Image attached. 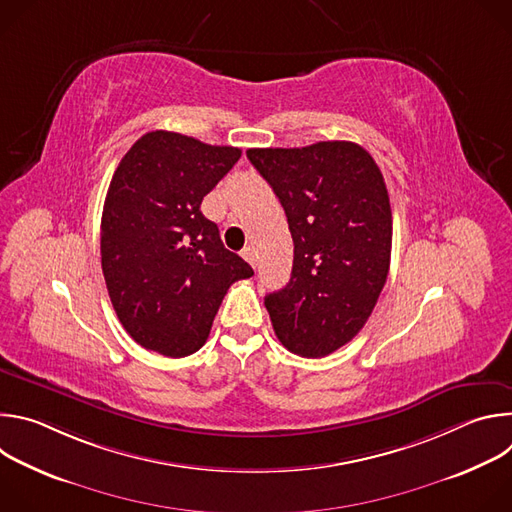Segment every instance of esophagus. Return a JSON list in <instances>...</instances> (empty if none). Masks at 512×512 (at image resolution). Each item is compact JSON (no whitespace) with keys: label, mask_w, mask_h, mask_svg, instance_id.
<instances>
[{"label":"esophagus","mask_w":512,"mask_h":512,"mask_svg":"<svg viewBox=\"0 0 512 512\" xmlns=\"http://www.w3.org/2000/svg\"><path fill=\"white\" fill-rule=\"evenodd\" d=\"M241 255H243L245 261H249L253 267H257V251H255L253 247H245V249L241 251Z\"/></svg>","instance_id":"34e87169"}]
</instances>
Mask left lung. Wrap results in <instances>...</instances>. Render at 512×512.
Returning a JSON list of instances; mask_svg holds the SVG:
<instances>
[{"label": "left lung", "mask_w": 512, "mask_h": 512, "mask_svg": "<svg viewBox=\"0 0 512 512\" xmlns=\"http://www.w3.org/2000/svg\"><path fill=\"white\" fill-rule=\"evenodd\" d=\"M247 158L294 239L289 283L265 296L275 336L294 354L326 356L367 324L387 281L393 216L383 174L352 141L253 148Z\"/></svg>", "instance_id": "left-lung-1"}]
</instances>
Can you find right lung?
Here are the masks:
<instances>
[{
  "label": "right lung",
  "instance_id": "1",
  "mask_svg": "<svg viewBox=\"0 0 512 512\" xmlns=\"http://www.w3.org/2000/svg\"><path fill=\"white\" fill-rule=\"evenodd\" d=\"M239 158V148L162 129L121 158L103 206L101 265L119 322L143 348L196 352L227 289L253 275L200 212Z\"/></svg>",
  "mask_w": 512,
  "mask_h": 512
}]
</instances>
